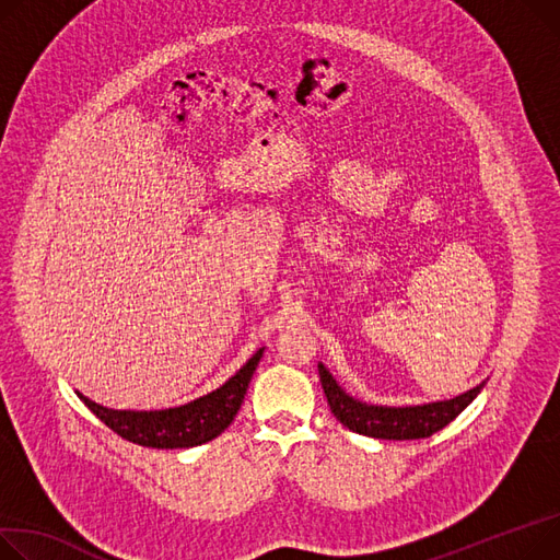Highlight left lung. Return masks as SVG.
Here are the masks:
<instances>
[{
  "instance_id": "8db88e82",
  "label": "left lung",
  "mask_w": 560,
  "mask_h": 560,
  "mask_svg": "<svg viewBox=\"0 0 560 560\" xmlns=\"http://www.w3.org/2000/svg\"><path fill=\"white\" fill-rule=\"evenodd\" d=\"M319 381L330 405V412L345 428L364 436L389 441L432 436L434 432L448 425L453 419H457L483 387L481 383L451 400H439L417 407H378L360 402L345 394V389L332 381L324 364H319Z\"/></svg>"
}]
</instances>
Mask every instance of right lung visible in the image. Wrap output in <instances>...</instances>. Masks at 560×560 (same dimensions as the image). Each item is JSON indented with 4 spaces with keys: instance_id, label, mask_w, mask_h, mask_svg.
Here are the masks:
<instances>
[{
    "instance_id": "add662e5",
    "label": "right lung",
    "mask_w": 560,
    "mask_h": 560,
    "mask_svg": "<svg viewBox=\"0 0 560 560\" xmlns=\"http://www.w3.org/2000/svg\"><path fill=\"white\" fill-rule=\"evenodd\" d=\"M260 358H264V349H258L238 374L220 389L189 405L160 409V412H119V409H107L83 394L79 396L96 419L126 441L143 445V448H194V445L207 443L230 428L238 415Z\"/></svg>"
}]
</instances>
